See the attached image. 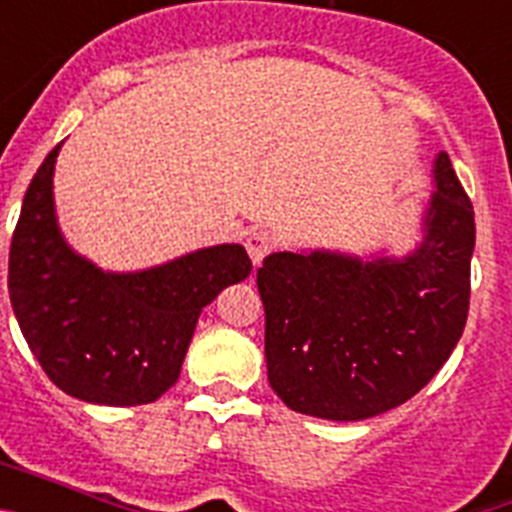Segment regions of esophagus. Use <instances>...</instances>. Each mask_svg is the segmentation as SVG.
Returning a JSON list of instances; mask_svg holds the SVG:
<instances>
[{
  "label": "esophagus",
  "instance_id": "obj_1",
  "mask_svg": "<svg viewBox=\"0 0 512 512\" xmlns=\"http://www.w3.org/2000/svg\"><path fill=\"white\" fill-rule=\"evenodd\" d=\"M271 248H274V238H271L266 230H253V233L246 238V251L248 256H251L253 266H259Z\"/></svg>",
  "mask_w": 512,
  "mask_h": 512
}]
</instances>
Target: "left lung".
<instances>
[{
	"label": "left lung",
	"mask_w": 512,
	"mask_h": 512,
	"mask_svg": "<svg viewBox=\"0 0 512 512\" xmlns=\"http://www.w3.org/2000/svg\"><path fill=\"white\" fill-rule=\"evenodd\" d=\"M420 243L408 256L277 251L256 274L271 390L295 413L366 420L418 395L459 343L469 312L474 210L433 161Z\"/></svg>",
	"instance_id": "8db88e82"
}]
</instances>
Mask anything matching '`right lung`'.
I'll list each match as a JSON object with an SVG mask.
<instances>
[{
	"label": "right lung",
	"mask_w": 512,
	"mask_h": 512,
	"mask_svg": "<svg viewBox=\"0 0 512 512\" xmlns=\"http://www.w3.org/2000/svg\"><path fill=\"white\" fill-rule=\"evenodd\" d=\"M40 164L9 246V300L27 346L58 390L130 408L176 384L202 307L251 274L238 243L192 251L143 271H104L66 243L53 171Z\"/></svg>",
	"instance_id": "right-lung-1"
}]
</instances>
